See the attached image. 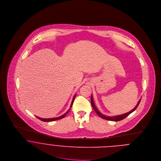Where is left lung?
<instances>
[{
    "label": "left lung",
    "mask_w": 161,
    "mask_h": 161,
    "mask_svg": "<svg viewBox=\"0 0 161 161\" xmlns=\"http://www.w3.org/2000/svg\"><path fill=\"white\" fill-rule=\"evenodd\" d=\"M140 101H141V99H139V100L138 101V103H137V105L135 106V107L133 110H131L130 112H128V113H126V114H123V115L113 116H108L103 115L102 114H101V113L98 110V109L97 108V107H96V106H95V103H94V102H93V96H92V95H91V105H92V107H93V108L94 109L95 113H96L97 115H98L100 117H101L102 118H103V119H107V120L114 121H120V120H121V119L125 118L126 117H127L128 115H130V114H131L132 112H133L137 108V107H138V105H139V103H140Z\"/></svg>",
    "instance_id": "1"
}]
</instances>
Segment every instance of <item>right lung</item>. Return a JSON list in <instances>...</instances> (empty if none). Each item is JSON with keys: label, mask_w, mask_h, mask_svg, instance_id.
Returning a JSON list of instances; mask_svg holds the SVG:
<instances>
[{"label": "right lung", "mask_w": 161, "mask_h": 161, "mask_svg": "<svg viewBox=\"0 0 161 161\" xmlns=\"http://www.w3.org/2000/svg\"><path fill=\"white\" fill-rule=\"evenodd\" d=\"M75 96H76V95H74V97H73V99H72V102H71V104H70V108H69V110L67 111V112L66 113H65L64 115H61V116H59V117H56V118H40V117H38V116H36L38 119H40V120H42V121H46V122H47V121H56V120H58V119H62V118H63L64 117H65V116L67 115L68 113H69V110H70V108H71V107H72V104H73V102H74V99H75Z\"/></svg>", "instance_id": "1"}]
</instances>
